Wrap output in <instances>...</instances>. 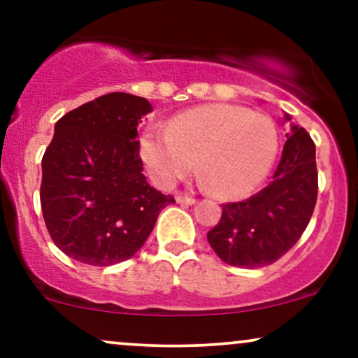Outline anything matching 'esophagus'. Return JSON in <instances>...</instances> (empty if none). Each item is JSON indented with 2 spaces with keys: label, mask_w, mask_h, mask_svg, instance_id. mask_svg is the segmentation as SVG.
Segmentation results:
<instances>
[{
  "label": "esophagus",
  "mask_w": 358,
  "mask_h": 358,
  "mask_svg": "<svg viewBox=\"0 0 358 358\" xmlns=\"http://www.w3.org/2000/svg\"><path fill=\"white\" fill-rule=\"evenodd\" d=\"M176 202L182 203V205H193L196 200L190 195H176Z\"/></svg>",
  "instance_id": "esophagus-1"
}]
</instances>
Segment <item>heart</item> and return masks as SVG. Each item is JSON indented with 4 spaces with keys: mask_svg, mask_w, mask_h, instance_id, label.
Masks as SVG:
<instances>
[{
    "mask_svg": "<svg viewBox=\"0 0 358 358\" xmlns=\"http://www.w3.org/2000/svg\"><path fill=\"white\" fill-rule=\"evenodd\" d=\"M278 129L271 117L242 106L207 104L178 114L168 131L148 127L139 153L148 173L171 187L196 165L220 199L256 190L278 155Z\"/></svg>",
    "mask_w": 358,
    "mask_h": 358,
    "instance_id": "b5f03b06",
    "label": "heart"
}]
</instances>
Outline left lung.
<instances>
[{
    "label": "left lung",
    "mask_w": 358,
    "mask_h": 358,
    "mask_svg": "<svg viewBox=\"0 0 358 358\" xmlns=\"http://www.w3.org/2000/svg\"><path fill=\"white\" fill-rule=\"evenodd\" d=\"M291 121L285 113L282 124ZM315 143L291 122L281 162L266 188L244 202L222 205L220 222L207 239L222 261L236 268H262L296 244L311 219L318 173Z\"/></svg>",
    "instance_id": "left-lung-1"
}]
</instances>
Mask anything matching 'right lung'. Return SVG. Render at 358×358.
Returning a JSON list of instances; mask_svg holds the SVG:
<instances>
[{
    "instance_id": "right-lung-1",
    "label": "right lung",
    "mask_w": 358,
    "mask_h": 358,
    "mask_svg": "<svg viewBox=\"0 0 358 358\" xmlns=\"http://www.w3.org/2000/svg\"><path fill=\"white\" fill-rule=\"evenodd\" d=\"M151 110L145 97L110 92L57 121L40 202L52 241L69 257L89 266L133 257L175 203L143 175L138 124Z\"/></svg>"
}]
</instances>
